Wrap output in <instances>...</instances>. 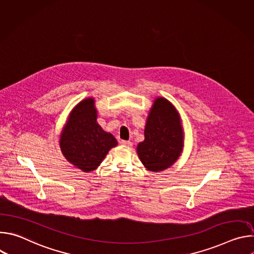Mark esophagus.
<instances>
[{
	"label": "esophagus",
	"mask_w": 254,
	"mask_h": 254,
	"mask_svg": "<svg viewBox=\"0 0 254 254\" xmlns=\"http://www.w3.org/2000/svg\"><path fill=\"white\" fill-rule=\"evenodd\" d=\"M121 144L126 147H131L132 146V142L130 140H121Z\"/></svg>",
	"instance_id": "34e87169"
}]
</instances>
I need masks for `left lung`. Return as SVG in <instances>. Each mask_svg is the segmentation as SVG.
Segmentation results:
<instances>
[{
    "instance_id": "1",
    "label": "left lung",
    "mask_w": 254,
    "mask_h": 254,
    "mask_svg": "<svg viewBox=\"0 0 254 254\" xmlns=\"http://www.w3.org/2000/svg\"><path fill=\"white\" fill-rule=\"evenodd\" d=\"M183 149V129L176 108L166 98H157L149 115L144 140L137 144V155L149 171L171 167Z\"/></svg>"
}]
</instances>
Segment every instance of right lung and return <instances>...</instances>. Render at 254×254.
Returning <instances> with one entry per match:
<instances>
[{"label": "right lung", "mask_w": 254, "mask_h": 254, "mask_svg": "<svg viewBox=\"0 0 254 254\" xmlns=\"http://www.w3.org/2000/svg\"><path fill=\"white\" fill-rule=\"evenodd\" d=\"M117 144L116 137L96 123L92 98L82 100L73 108L60 137L64 157L83 172L95 170Z\"/></svg>", "instance_id": "right-lung-1"}]
</instances>
